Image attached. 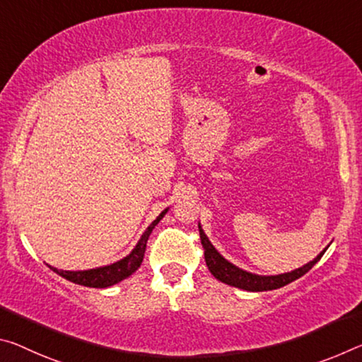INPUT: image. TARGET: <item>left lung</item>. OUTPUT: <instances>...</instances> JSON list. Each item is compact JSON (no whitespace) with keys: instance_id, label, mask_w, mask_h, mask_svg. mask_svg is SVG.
Listing matches in <instances>:
<instances>
[{"instance_id":"obj_1","label":"left lung","mask_w":362,"mask_h":362,"mask_svg":"<svg viewBox=\"0 0 362 362\" xmlns=\"http://www.w3.org/2000/svg\"><path fill=\"white\" fill-rule=\"evenodd\" d=\"M199 228V238H202V245L204 248V259H206V266H208L209 272L214 275L217 280H221L222 284L237 286V288H242L246 291H267V290H277L280 286H285L293 282V280L300 279L305 275L309 269H313V266L317 262L322 255L325 253L320 251V253L314 257L313 261H309L305 264L303 267H298L291 272H285V274H279V275H257V274H251L248 271H243L235 266V264L228 262L226 257H223L219 251H217L212 243L209 242V238L206 237L204 230L202 226L198 223Z\"/></svg>"}]
</instances>
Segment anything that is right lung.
I'll return each mask as SVG.
<instances>
[{"mask_svg": "<svg viewBox=\"0 0 362 362\" xmlns=\"http://www.w3.org/2000/svg\"><path fill=\"white\" fill-rule=\"evenodd\" d=\"M168 211H169V208L160 212L156 219H154L150 226H148L146 230L143 232V235L139 240V243H136L135 248L130 251V255L122 257V259L117 262H112V264H109V266H103V267H96V269H88V271H62V269H56L51 266H48V267L53 272H56L57 275H61V277L69 280V282H74V284L83 285V286H91V288H107V286L122 282L124 279L130 277V275L141 266L148 238H150L153 228L158 226V222L163 219Z\"/></svg>", "mask_w": 362, "mask_h": 362, "instance_id": "right-lung-1", "label": "right lung"}]
</instances>
